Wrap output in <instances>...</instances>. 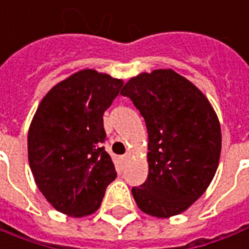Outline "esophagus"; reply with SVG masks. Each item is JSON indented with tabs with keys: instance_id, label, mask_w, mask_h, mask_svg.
<instances>
[{
	"instance_id": "obj_1",
	"label": "esophagus",
	"mask_w": 249,
	"mask_h": 249,
	"mask_svg": "<svg viewBox=\"0 0 249 249\" xmlns=\"http://www.w3.org/2000/svg\"><path fill=\"white\" fill-rule=\"evenodd\" d=\"M122 159H123V162H127V160L130 159V154H124V156L122 157Z\"/></svg>"
}]
</instances>
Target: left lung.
Masks as SVG:
<instances>
[{"label": "left lung", "instance_id": "1", "mask_svg": "<svg viewBox=\"0 0 249 249\" xmlns=\"http://www.w3.org/2000/svg\"><path fill=\"white\" fill-rule=\"evenodd\" d=\"M148 130V178L132 188L144 213L168 218L203 196L217 171L221 127L210 100L172 69L140 73L121 91Z\"/></svg>", "mask_w": 249, "mask_h": 249}]
</instances>
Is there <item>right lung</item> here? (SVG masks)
Masks as SVG:
<instances>
[{
    "mask_svg": "<svg viewBox=\"0 0 249 249\" xmlns=\"http://www.w3.org/2000/svg\"><path fill=\"white\" fill-rule=\"evenodd\" d=\"M123 81L82 69L46 93L28 131V160L37 188L61 213L83 217L99 210L115 178L103 142V114Z\"/></svg>",
    "mask_w": 249,
    "mask_h": 249,
    "instance_id": "add662e5",
    "label": "right lung"
}]
</instances>
